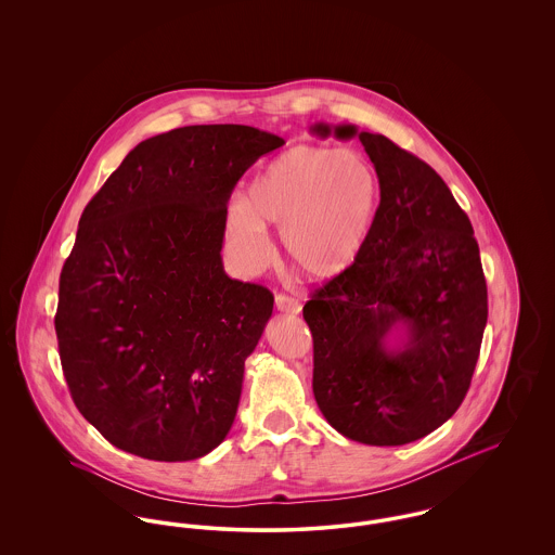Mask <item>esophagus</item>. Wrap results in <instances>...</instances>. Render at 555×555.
Returning a JSON list of instances; mask_svg holds the SVG:
<instances>
[{
    "label": "esophagus",
    "instance_id": "1",
    "mask_svg": "<svg viewBox=\"0 0 555 555\" xmlns=\"http://www.w3.org/2000/svg\"><path fill=\"white\" fill-rule=\"evenodd\" d=\"M276 308L281 312H285V314H299L301 312V304L297 299L289 297V295H285V293L276 295Z\"/></svg>",
    "mask_w": 555,
    "mask_h": 555
}]
</instances>
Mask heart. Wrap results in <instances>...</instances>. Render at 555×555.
I'll return each instance as SVG.
<instances>
[{
	"label": "heart",
	"instance_id": "1",
	"mask_svg": "<svg viewBox=\"0 0 555 555\" xmlns=\"http://www.w3.org/2000/svg\"><path fill=\"white\" fill-rule=\"evenodd\" d=\"M380 210V181L364 154L295 145L268 162L247 204L229 216L227 237L241 264L258 268L270 254L266 224L283 227L291 264L308 279L331 281L364 254Z\"/></svg>",
	"mask_w": 555,
	"mask_h": 555
}]
</instances>
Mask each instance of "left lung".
I'll list each match as a JSON object with an SVG mask.
<instances>
[{
  "instance_id": "obj_1",
  "label": "left lung",
  "mask_w": 555,
  "mask_h": 555,
  "mask_svg": "<svg viewBox=\"0 0 555 555\" xmlns=\"http://www.w3.org/2000/svg\"><path fill=\"white\" fill-rule=\"evenodd\" d=\"M380 181L360 260L304 306L318 408L344 437L405 446L448 423L468 393L487 326V283L468 216L421 158L353 125Z\"/></svg>"
}]
</instances>
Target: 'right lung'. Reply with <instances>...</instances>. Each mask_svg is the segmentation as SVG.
Returning a JSON list of instances; mask_svg holds the SVG:
<instances>
[{
	"label": "right lung",
	"mask_w": 555,
	"mask_h": 555,
	"mask_svg": "<svg viewBox=\"0 0 555 555\" xmlns=\"http://www.w3.org/2000/svg\"><path fill=\"white\" fill-rule=\"evenodd\" d=\"M283 143L245 125L162 132L82 210L55 335L70 396L114 448L186 462L229 435L274 297L224 272L227 204Z\"/></svg>",
	"instance_id": "obj_1"
}]
</instances>
